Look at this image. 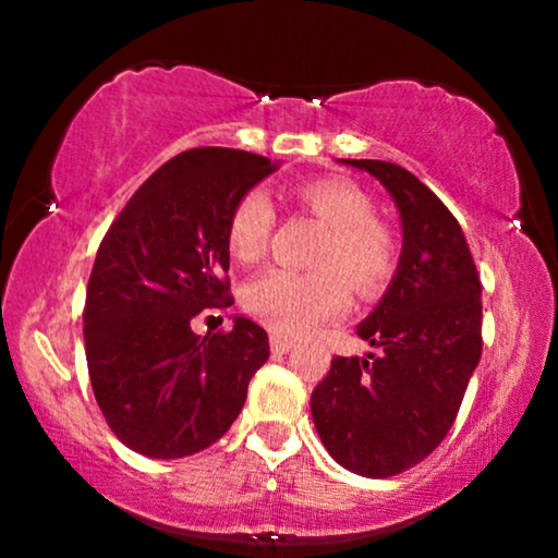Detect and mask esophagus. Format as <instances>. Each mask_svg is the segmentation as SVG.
<instances>
[{"label": "esophagus", "instance_id": "34e87169", "mask_svg": "<svg viewBox=\"0 0 558 558\" xmlns=\"http://www.w3.org/2000/svg\"><path fill=\"white\" fill-rule=\"evenodd\" d=\"M270 349L275 351V354H286V351L293 349V341L283 336H270Z\"/></svg>", "mask_w": 558, "mask_h": 558}]
</instances>
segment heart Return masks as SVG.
<instances>
[{
  "label": "heart",
  "mask_w": 558,
  "mask_h": 558,
  "mask_svg": "<svg viewBox=\"0 0 558 558\" xmlns=\"http://www.w3.org/2000/svg\"><path fill=\"white\" fill-rule=\"evenodd\" d=\"M301 209L315 215L328 233L315 252V270H265L243 293V304L286 336H301L343 315L349 283L362 296H375L396 270L393 233L375 220V204L360 185L341 178H317L293 189ZM275 228L270 196L246 191L228 217V248L243 265L265 257Z\"/></svg>",
  "instance_id": "b5f03b06"
}]
</instances>
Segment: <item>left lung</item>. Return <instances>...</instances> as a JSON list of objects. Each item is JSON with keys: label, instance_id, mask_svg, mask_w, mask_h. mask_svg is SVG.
<instances>
[{"label": "left lung", "instance_id": "left-lung-1", "mask_svg": "<svg viewBox=\"0 0 558 558\" xmlns=\"http://www.w3.org/2000/svg\"><path fill=\"white\" fill-rule=\"evenodd\" d=\"M401 213L399 272L356 336L380 354L336 356L312 390V420L338 464L393 477L427 459L451 430L483 354L480 275L457 217L401 165L349 159Z\"/></svg>", "mask_w": 558, "mask_h": 558}]
</instances>
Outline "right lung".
Here are the masks:
<instances>
[{"mask_svg": "<svg viewBox=\"0 0 558 558\" xmlns=\"http://www.w3.org/2000/svg\"><path fill=\"white\" fill-rule=\"evenodd\" d=\"M272 170L252 151H181L151 172L99 243L83 306L88 377L110 430L144 457L181 459L217 444L270 356L252 319L204 338L191 319L233 304L230 209Z\"/></svg>", "mask_w": 558, "mask_h": 558, "instance_id": "1", "label": "right lung"}]
</instances>
